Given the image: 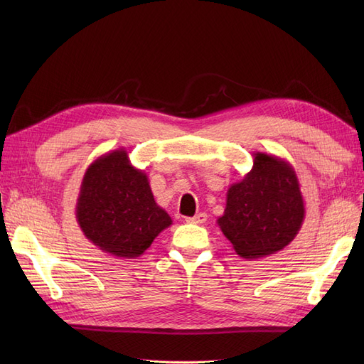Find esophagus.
<instances>
[{
    "instance_id": "34e87169",
    "label": "esophagus",
    "mask_w": 364,
    "mask_h": 364,
    "mask_svg": "<svg viewBox=\"0 0 364 364\" xmlns=\"http://www.w3.org/2000/svg\"><path fill=\"white\" fill-rule=\"evenodd\" d=\"M206 217L208 215L205 213H199V214H196L194 217H186L185 222L186 223H194V225H202V223L206 222Z\"/></svg>"
}]
</instances>
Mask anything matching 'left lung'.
<instances>
[{
    "mask_svg": "<svg viewBox=\"0 0 364 364\" xmlns=\"http://www.w3.org/2000/svg\"><path fill=\"white\" fill-rule=\"evenodd\" d=\"M304 218V197L291 164L257 151L252 170L229 186L225 213L217 225L237 255L255 259L289 246Z\"/></svg>",
    "mask_w": 364,
    "mask_h": 364,
    "instance_id": "8db88e82",
    "label": "left lung"
}]
</instances>
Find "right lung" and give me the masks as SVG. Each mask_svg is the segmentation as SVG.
Segmentation results:
<instances>
[{
  "instance_id": "add662e5",
  "label": "right lung",
  "mask_w": 364,
  "mask_h": 364,
  "mask_svg": "<svg viewBox=\"0 0 364 364\" xmlns=\"http://www.w3.org/2000/svg\"><path fill=\"white\" fill-rule=\"evenodd\" d=\"M75 218L85 237L117 258L144 253L173 220L153 197L147 174L124 149L97 158L85 171Z\"/></svg>"
}]
</instances>
